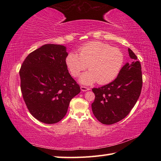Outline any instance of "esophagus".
Returning <instances> with one entry per match:
<instances>
[{"mask_svg":"<svg viewBox=\"0 0 161 161\" xmlns=\"http://www.w3.org/2000/svg\"><path fill=\"white\" fill-rule=\"evenodd\" d=\"M80 88H81V90L82 91H88V90H89V88H88V87L84 86H81Z\"/></svg>","mask_w":161,"mask_h":161,"instance_id":"obj_1","label":"esophagus"}]
</instances>
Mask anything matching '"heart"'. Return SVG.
<instances>
[{
    "instance_id": "obj_1",
    "label": "heart",
    "mask_w": 161,
    "mask_h": 161,
    "mask_svg": "<svg viewBox=\"0 0 161 161\" xmlns=\"http://www.w3.org/2000/svg\"><path fill=\"white\" fill-rule=\"evenodd\" d=\"M77 53H69L65 64L70 75L77 77L88 67L89 70L80 78V83L106 84L118 76L124 64V55L117 47L100 42H91L80 46Z\"/></svg>"
}]
</instances>
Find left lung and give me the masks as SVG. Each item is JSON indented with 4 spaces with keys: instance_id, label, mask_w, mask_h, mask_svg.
Masks as SVG:
<instances>
[{
    "instance_id": "1",
    "label": "left lung",
    "mask_w": 161,
    "mask_h": 161,
    "mask_svg": "<svg viewBox=\"0 0 161 161\" xmlns=\"http://www.w3.org/2000/svg\"><path fill=\"white\" fill-rule=\"evenodd\" d=\"M131 61L123 66L115 80L100 88L92 89L95 97L92 111L98 121L112 125L124 119L138 101L141 93V65L129 48Z\"/></svg>"
}]
</instances>
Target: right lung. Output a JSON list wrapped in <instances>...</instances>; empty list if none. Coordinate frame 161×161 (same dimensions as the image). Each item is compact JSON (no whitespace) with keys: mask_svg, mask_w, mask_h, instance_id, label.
I'll return each mask as SVG.
<instances>
[{"mask_svg":"<svg viewBox=\"0 0 161 161\" xmlns=\"http://www.w3.org/2000/svg\"><path fill=\"white\" fill-rule=\"evenodd\" d=\"M66 47L46 44L30 53L19 70L20 90L30 114L54 124L66 115L70 100L80 93L65 64Z\"/></svg>","mask_w":161,"mask_h":161,"instance_id":"1","label":"right lung"}]
</instances>
